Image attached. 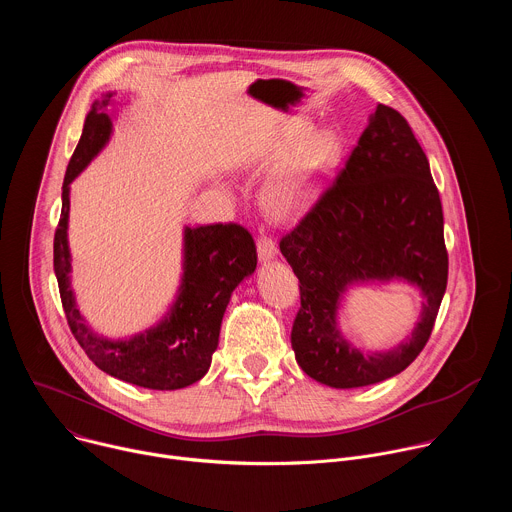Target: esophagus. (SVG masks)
Listing matches in <instances>:
<instances>
[{
	"label": "esophagus",
	"instance_id": "esophagus-1",
	"mask_svg": "<svg viewBox=\"0 0 512 512\" xmlns=\"http://www.w3.org/2000/svg\"><path fill=\"white\" fill-rule=\"evenodd\" d=\"M257 253H259V259H263V261H269V259H273L277 255V245H275L271 235H267V233L259 235V239H257Z\"/></svg>",
	"mask_w": 512,
	"mask_h": 512
}]
</instances>
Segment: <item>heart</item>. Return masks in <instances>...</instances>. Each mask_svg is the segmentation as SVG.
Segmentation results:
<instances>
[{
  "mask_svg": "<svg viewBox=\"0 0 512 512\" xmlns=\"http://www.w3.org/2000/svg\"><path fill=\"white\" fill-rule=\"evenodd\" d=\"M298 139H300L298 133L291 135L289 139H285V143H281L279 150L289 152L298 143ZM336 150H338V143L332 133H318L310 137L302 145L300 152L291 158L285 164V168L275 176L269 188L271 204L281 210H289L296 204H300L314 176L332 164Z\"/></svg>",
  "mask_w": 512,
  "mask_h": 512,
  "instance_id": "heart-1",
  "label": "heart"
}]
</instances>
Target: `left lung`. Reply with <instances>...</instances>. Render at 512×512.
<instances>
[{
  "mask_svg": "<svg viewBox=\"0 0 512 512\" xmlns=\"http://www.w3.org/2000/svg\"><path fill=\"white\" fill-rule=\"evenodd\" d=\"M279 249L300 279L291 348L306 375L336 389L399 375L427 344L448 285L440 192L407 119L379 105L344 168L320 192ZM415 282L426 304L412 336L389 353L364 355L335 328L343 287L358 278Z\"/></svg>",
  "mask_w": 512,
  "mask_h": 512,
  "instance_id": "obj_1",
  "label": "left lung"
}]
</instances>
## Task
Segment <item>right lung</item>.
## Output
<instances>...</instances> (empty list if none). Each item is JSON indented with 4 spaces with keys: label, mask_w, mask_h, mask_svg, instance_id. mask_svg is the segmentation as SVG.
Wrapping results in <instances>:
<instances>
[{
    "label": "right lung",
    "mask_w": 512,
    "mask_h": 512,
    "mask_svg": "<svg viewBox=\"0 0 512 512\" xmlns=\"http://www.w3.org/2000/svg\"><path fill=\"white\" fill-rule=\"evenodd\" d=\"M111 97L109 93L93 103L62 184V210L54 231V273L60 302L72 336L101 371L137 387L174 391L206 375L233 289L257 267V247L251 233L237 223L186 229L184 279L170 316L145 334L121 342L103 340L87 328L68 281V184L109 139L107 105Z\"/></svg>",
    "instance_id": "right-lung-1"
}]
</instances>
